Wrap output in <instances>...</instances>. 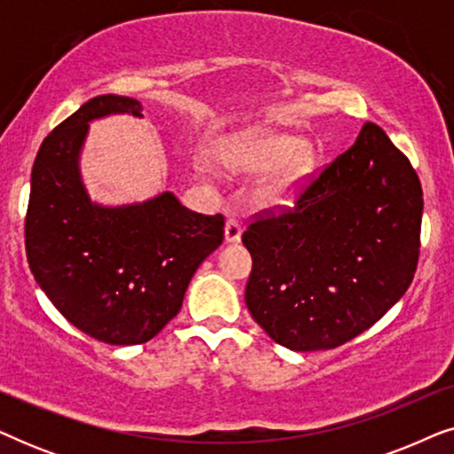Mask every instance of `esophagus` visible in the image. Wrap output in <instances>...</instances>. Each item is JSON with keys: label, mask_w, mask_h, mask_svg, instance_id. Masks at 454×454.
Returning <instances> with one entry per match:
<instances>
[{"label": "esophagus", "mask_w": 454, "mask_h": 454, "mask_svg": "<svg viewBox=\"0 0 454 454\" xmlns=\"http://www.w3.org/2000/svg\"><path fill=\"white\" fill-rule=\"evenodd\" d=\"M241 238V225L238 219H227L225 223V241L227 244H235Z\"/></svg>", "instance_id": "34e87169"}]
</instances>
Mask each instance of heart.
Masks as SVG:
<instances>
[{
    "mask_svg": "<svg viewBox=\"0 0 454 454\" xmlns=\"http://www.w3.org/2000/svg\"><path fill=\"white\" fill-rule=\"evenodd\" d=\"M216 160L223 171L233 176L266 169L254 188V200L272 208L294 198L297 185L314 167V148L289 134L254 128L229 138L216 151Z\"/></svg>",
    "mask_w": 454,
    "mask_h": 454,
    "instance_id": "heart-1",
    "label": "heart"
}]
</instances>
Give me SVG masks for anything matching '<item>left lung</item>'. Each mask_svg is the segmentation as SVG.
Here are the masks:
<instances>
[{"mask_svg":"<svg viewBox=\"0 0 454 454\" xmlns=\"http://www.w3.org/2000/svg\"><path fill=\"white\" fill-rule=\"evenodd\" d=\"M424 194L376 123L309 182L294 208L256 215L246 306L275 343L334 349L382 318L413 281Z\"/></svg>","mask_w":454,"mask_h":454,"instance_id":"obj_1","label":"left lung"}]
</instances>
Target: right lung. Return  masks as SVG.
<instances>
[{"mask_svg": "<svg viewBox=\"0 0 454 454\" xmlns=\"http://www.w3.org/2000/svg\"><path fill=\"white\" fill-rule=\"evenodd\" d=\"M111 114L142 117V105L95 97L43 140L24 244L36 283L67 322L103 343L140 345L177 316L196 269L221 246L225 219L182 207L171 192L128 207L90 202L80 148L89 121Z\"/></svg>", "mask_w": 454, "mask_h": 454, "instance_id": "1", "label": "right lung"}]
</instances>
